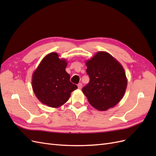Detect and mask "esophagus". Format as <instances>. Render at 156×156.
<instances>
[{
	"label": "esophagus",
	"mask_w": 156,
	"mask_h": 156,
	"mask_svg": "<svg viewBox=\"0 0 156 156\" xmlns=\"http://www.w3.org/2000/svg\"><path fill=\"white\" fill-rule=\"evenodd\" d=\"M77 87H78V88H79V89H81V87H82V83H79L77 84Z\"/></svg>",
	"instance_id": "esophagus-1"
}]
</instances>
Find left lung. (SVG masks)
<instances>
[{
    "mask_svg": "<svg viewBox=\"0 0 156 156\" xmlns=\"http://www.w3.org/2000/svg\"><path fill=\"white\" fill-rule=\"evenodd\" d=\"M90 81L82 90L92 107L106 111L124 96L127 79L122 65L106 52H98L87 63Z\"/></svg>",
    "mask_w": 156,
    "mask_h": 156,
    "instance_id": "1",
    "label": "left lung"
}]
</instances>
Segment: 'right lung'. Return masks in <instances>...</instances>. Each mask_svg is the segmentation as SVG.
Listing matches in <instances>:
<instances>
[{
	"label": "right lung",
	"instance_id": "add662e5",
	"mask_svg": "<svg viewBox=\"0 0 156 156\" xmlns=\"http://www.w3.org/2000/svg\"><path fill=\"white\" fill-rule=\"evenodd\" d=\"M67 62L51 53L41 60L32 75V88L37 99L51 107H58L66 102L77 88L66 72Z\"/></svg>",
	"mask_w": 156,
	"mask_h": 156
}]
</instances>
